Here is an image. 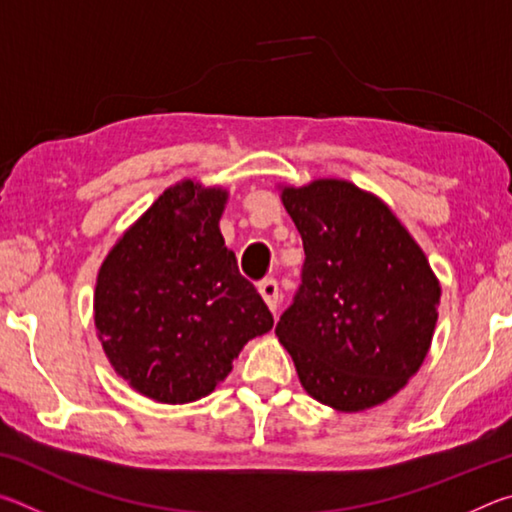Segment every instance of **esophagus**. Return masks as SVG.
<instances>
[{
  "instance_id": "esophagus-1",
  "label": "esophagus",
  "mask_w": 512,
  "mask_h": 512,
  "mask_svg": "<svg viewBox=\"0 0 512 512\" xmlns=\"http://www.w3.org/2000/svg\"><path fill=\"white\" fill-rule=\"evenodd\" d=\"M259 293H262L264 302L268 305V309L277 311V307H280V287H277V282L273 280V277H268V280L259 282Z\"/></svg>"
}]
</instances>
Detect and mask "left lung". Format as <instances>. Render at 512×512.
Here are the masks:
<instances>
[{
  "label": "left lung",
  "mask_w": 512,
  "mask_h": 512,
  "mask_svg": "<svg viewBox=\"0 0 512 512\" xmlns=\"http://www.w3.org/2000/svg\"><path fill=\"white\" fill-rule=\"evenodd\" d=\"M282 203L305 264L275 334L302 388L343 413L386 402L427 357L438 277L388 205L348 180L284 187Z\"/></svg>",
  "instance_id": "obj_1"
}]
</instances>
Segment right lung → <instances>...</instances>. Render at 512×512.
<instances>
[{"label":"right lung","instance_id":"obj_1","mask_svg":"<svg viewBox=\"0 0 512 512\" xmlns=\"http://www.w3.org/2000/svg\"><path fill=\"white\" fill-rule=\"evenodd\" d=\"M228 192L194 180L162 196L103 259L94 325L108 361L162 404L210 395L244 345L273 327L219 230Z\"/></svg>","mask_w":512,"mask_h":512}]
</instances>
